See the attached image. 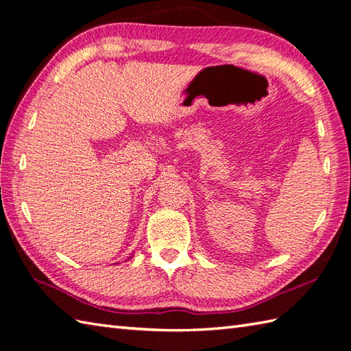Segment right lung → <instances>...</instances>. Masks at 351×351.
Segmentation results:
<instances>
[{
    "label": "right lung",
    "instance_id": "obj_1",
    "mask_svg": "<svg viewBox=\"0 0 351 351\" xmlns=\"http://www.w3.org/2000/svg\"><path fill=\"white\" fill-rule=\"evenodd\" d=\"M132 256H133V255H132ZM132 256H130V258H132ZM130 258H128V261H129V259H130Z\"/></svg>",
    "mask_w": 351,
    "mask_h": 351
}]
</instances>
